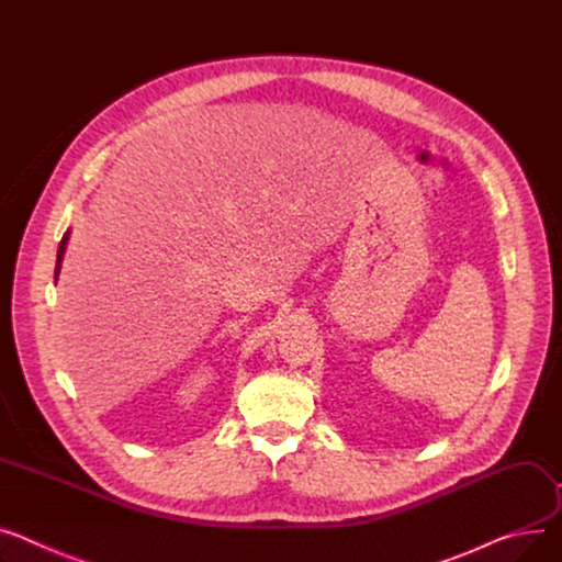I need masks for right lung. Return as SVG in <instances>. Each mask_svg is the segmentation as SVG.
<instances>
[{
	"label": "right lung",
	"instance_id": "add662e5",
	"mask_svg": "<svg viewBox=\"0 0 562 562\" xmlns=\"http://www.w3.org/2000/svg\"><path fill=\"white\" fill-rule=\"evenodd\" d=\"M67 239H69V235L65 233L63 235V239H60V246H58V257H56V280H58V273H60V261H63V255H65V246H67Z\"/></svg>",
	"mask_w": 562,
	"mask_h": 562
}]
</instances>
